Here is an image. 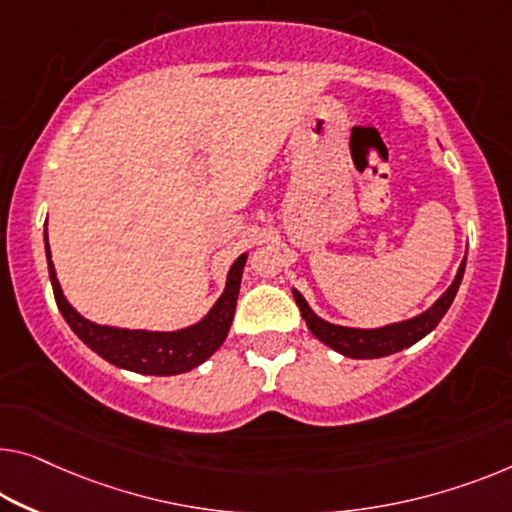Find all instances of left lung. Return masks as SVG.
Segmentation results:
<instances>
[{
  "label": "left lung",
  "instance_id": "left-lung-1",
  "mask_svg": "<svg viewBox=\"0 0 512 512\" xmlns=\"http://www.w3.org/2000/svg\"><path fill=\"white\" fill-rule=\"evenodd\" d=\"M464 266H467V257L462 259L451 287H448L446 292L430 305V308L423 310L421 315L404 319V322L379 326V329H354V326H340V324L326 322V319L315 315V310H312L308 301L303 299L299 289L292 287V294H294L296 305H299L301 310V317L305 319L308 329L319 342H324V345L331 347L333 352L349 358H381L416 345V342L423 340L427 333L437 329L441 317H444L448 308H451L457 289H460Z\"/></svg>",
  "mask_w": 512,
  "mask_h": 512
}]
</instances>
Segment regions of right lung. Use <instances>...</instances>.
Instances as JSON below:
<instances>
[{
    "label": "right lung",
    "mask_w": 512,
    "mask_h": 512,
    "mask_svg": "<svg viewBox=\"0 0 512 512\" xmlns=\"http://www.w3.org/2000/svg\"><path fill=\"white\" fill-rule=\"evenodd\" d=\"M45 257H48V271L52 292H55L57 308L71 331L85 342L105 361L117 365V368L137 372V375H156L172 377L181 372H190L197 365L207 361L218 347L223 345L227 333H230L236 299H239L243 266H246L248 253L234 259V264L227 271L225 289L218 296V301L211 305V310L200 322L183 326L177 331H147V329H119V326L96 324L82 317L71 303L66 301L61 285L57 280L55 264L48 246V227H45Z\"/></svg>",
    "instance_id": "add662e5"
}]
</instances>
